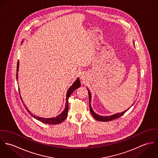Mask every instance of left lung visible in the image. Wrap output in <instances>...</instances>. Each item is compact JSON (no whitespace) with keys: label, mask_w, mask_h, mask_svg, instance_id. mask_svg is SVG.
<instances>
[{"label":"left lung","mask_w":158,"mask_h":158,"mask_svg":"<svg viewBox=\"0 0 158 158\" xmlns=\"http://www.w3.org/2000/svg\"><path fill=\"white\" fill-rule=\"evenodd\" d=\"M88 90V93H89V108H90V111L92 115L94 116V117L98 120V121H102V122H108V121H110V120H113L114 119H116L118 117H120V116H122V115H123L125 113H126L127 111H125L121 113H117V114H114L112 115H110V116H101V115H98L97 114H96L95 113H94V111L92 110V108H91V106H90V100H91V95H90V92L89 89ZM130 109V108H129ZM128 109V110H129Z\"/></svg>","instance_id":"left-lung-1"}]
</instances>
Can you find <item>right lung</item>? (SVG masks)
Returning <instances> with one entry per match:
<instances>
[{
	"mask_svg": "<svg viewBox=\"0 0 158 158\" xmlns=\"http://www.w3.org/2000/svg\"><path fill=\"white\" fill-rule=\"evenodd\" d=\"M19 61L18 62V64H17V72H16V80L18 81V70H19ZM81 86V83L80 81V80L79 78H77L76 80V81L73 83V84L69 88V89H68V92H67V95H66V107H65V109L61 113L60 115H58V116H56V117H53V118H42V117H38V116H36V115H34L33 114L30 113L28 110L27 109V108L25 106V109L27 110V111L28 113L30 114V115L31 116H33L34 118H35L36 119L40 120V122L44 123H47V124H50V125H56V124H59L60 123H61L62 122H63L67 117L68 114V110H69V103H68V99L69 98V97L70 96L71 94L76 89L80 88ZM21 97V96H20ZM21 100L23 102V99L21 97ZM23 105L25 106V105L23 104Z\"/></svg>",
	"mask_w": 158,
	"mask_h": 158,
	"instance_id": "1",
	"label": "right lung"
}]
</instances>
